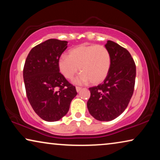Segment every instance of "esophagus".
Segmentation results:
<instances>
[{
	"label": "esophagus",
	"mask_w": 160,
	"mask_h": 160,
	"mask_svg": "<svg viewBox=\"0 0 160 160\" xmlns=\"http://www.w3.org/2000/svg\"><path fill=\"white\" fill-rule=\"evenodd\" d=\"M76 91H77L78 92H79L81 91V89H82V87H76Z\"/></svg>",
	"instance_id": "obj_1"
}]
</instances>
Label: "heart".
Segmentation results:
<instances>
[{"instance_id": "obj_1", "label": "heart", "mask_w": 160, "mask_h": 160, "mask_svg": "<svg viewBox=\"0 0 160 160\" xmlns=\"http://www.w3.org/2000/svg\"><path fill=\"white\" fill-rule=\"evenodd\" d=\"M111 56L106 47L98 44H81L68 52V57L61 56L58 68L65 78L73 79L78 71L80 76L76 80L78 84L89 81L92 84L103 82L110 72Z\"/></svg>"}]
</instances>
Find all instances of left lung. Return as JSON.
Segmentation results:
<instances>
[{"label":"left lung","instance_id":"left-lung-1","mask_svg":"<svg viewBox=\"0 0 160 160\" xmlns=\"http://www.w3.org/2000/svg\"><path fill=\"white\" fill-rule=\"evenodd\" d=\"M106 47L110 52L111 65L102 84L89 88L87 108L99 121H111L124 112L134 92L136 66L130 52L112 41Z\"/></svg>","mask_w":160,"mask_h":160}]
</instances>
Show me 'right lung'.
<instances>
[{
  "mask_svg": "<svg viewBox=\"0 0 160 160\" xmlns=\"http://www.w3.org/2000/svg\"><path fill=\"white\" fill-rule=\"evenodd\" d=\"M67 41L49 39L30 50L23 68L28 99L32 109L47 122L60 119L77 95L58 68V60L67 49Z\"/></svg>",
  "mask_w": 160,
  "mask_h": 160,
  "instance_id": "obj_1",
  "label": "right lung"
}]
</instances>
